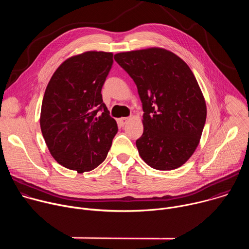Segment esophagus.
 Returning a JSON list of instances; mask_svg holds the SVG:
<instances>
[{
  "label": "esophagus",
  "mask_w": 249,
  "mask_h": 249,
  "mask_svg": "<svg viewBox=\"0 0 249 249\" xmlns=\"http://www.w3.org/2000/svg\"><path fill=\"white\" fill-rule=\"evenodd\" d=\"M130 120V117H121L118 119V122L121 124V125H125L127 124V122Z\"/></svg>",
  "instance_id": "obj_1"
}]
</instances>
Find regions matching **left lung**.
Listing matches in <instances>:
<instances>
[{
	"label": "left lung",
	"mask_w": 249,
	"mask_h": 249,
	"mask_svg": "<svg viewBox=\"0 0 249 249\" xmlns=\"http://www.w3.org/2000/svg\"><path fill=\"white\" fill-rule=\"evenodd\" d=\"M114 59L135 82L143 104L144 132L136 141L140 157L155 169L180 167L197 149L207 116L189 66L160 47L117 53Z\"/></svg>",
	"instance_id": "8db88e82"
}]
</instances>
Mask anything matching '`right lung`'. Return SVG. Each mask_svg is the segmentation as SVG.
Returning a JSON list of instances; mask_svg holds the SVG:
<instances>
[{"mask_svg":"<svg viewBox=\"0 0 249 249\" xmlns=\"http://www.w3.org/2000/svg\"><path fill=\"white\" fill-rule=\"evenodd\" d=\"M112 57L103 51L70 57L45 89L40 128L46 146L58 163L78 173L90 171L105 160L118 130L101 94ZM99 110L103 113L96 117Z\"/></svg>","mask_w":249,"mask_h":249,"instance_id":"right-lung-1","label":"right lung"}]
</instances>
